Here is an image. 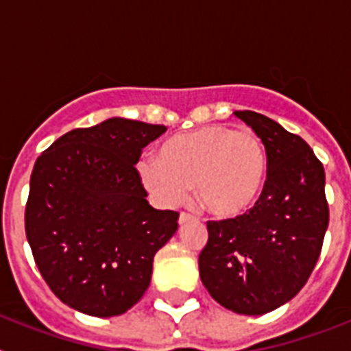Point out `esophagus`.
<instances>
[{
	"mask_svg": "<svg viewBox=\"0 0 351 351\" xmlns=\"http://www.w3.org/2000/svg\"><path fill=\"white\" fill-rule=\"evenodd\" d=\"M195 216L193 214H188V213H181L179 214V225H186V223H190V221H195Z\"/></svg>",
	"mask_w": 351,
	"mask_h": 351,
	"instance_id": "34e87169",
	"label": "esophagus"
}]
</instances>
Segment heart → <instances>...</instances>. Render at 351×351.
Segmentation results:
<instances>
[{"mask_svg": "<svg viewBox=\"0 0 351 351\" xmlns=\"http://www.w3.org/2000/svg\"><path fill=\"white\" fill-rule=\"evenodd\" d=\"M154 202L176 207L191 186L198 204L216 218H237L258 202L267 182V154L253 130L206 126L163 142L158 156L137 163Z\"/></svg>", "mask_w": 351, "mask_h": 351, "instance_id": "obj_1", "label": "heart"}]
</instances>
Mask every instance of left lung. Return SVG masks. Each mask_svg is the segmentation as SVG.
<instances>
[{"label":"left lung","instance_id":"obj_1","mask_svg":"<svg viewBox=\"0 0 351 351\" xmlns=\"http://www.w3.org/2000/svg\"><path fill=\"white\" fill-rule=\"evenodd\" d=\"M262 138L267 182L237 218L207 221L198 256L204 287L239 315H265L300 291L320 256L328 226L325 170L299 135L253 110L234 112Z\"/></svg>","mask_w":351,"mask_h":351}]
</instances>
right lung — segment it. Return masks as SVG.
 Here are the masks:
<instances>
[{"label": "right lung", "instance_id": "add662e5", "mask_svg": "<svg viewBox=\"0 0 351 351\" xmlns=\"http://www.w3.org/2000/svg\"><path fill=\"white\" fill-rule=\"evenodd\" d=\"M167 128L112 117L64 133L36 160L26 237L54 295L84 315L117 316L147 290L179 213L145 200L135 165Z\"/></svg>", "mask_w": 351, "mask_h": 351}]
</instances>
